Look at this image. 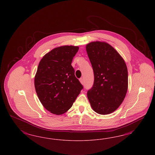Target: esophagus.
I'll return each instance as SVG.
<instances>
[{"label":"esophagus","mask_w":155,"mask_h":155,"mask_svg":"<svg viewBox=\"0 0 155 155\" xmlns=\"http://www.w3.org/2000/svg\"><path fill=\"white\" fill-rule=\"evenodd\" d=\"M80 82L82 84H84V79L82 78H81L80 79Z\"/></svg>","instance_id":"obj_1"}]
</instances>
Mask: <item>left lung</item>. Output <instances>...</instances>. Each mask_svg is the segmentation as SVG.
Returning a JSON list of instances; mask_svg holds the SVG:
<instances>
[{
    "label": "left lung",
    "instance_id": "obj_1",
    "mask_svg": "<svg viewBox=\"0 0 155 155\" xmlns=\"http://www.w3.org/2000/svg\"><path fill=\"white\" fill-rule=\"evenodd\" d=\"M86 49L94 71V84L87 93L91 106L99 114L112 113L122 104L127 93L126 64L106 42H90Z\"/></svg>",
    "mask_w": 155,
    "mask_h": 155
}]
</instances>
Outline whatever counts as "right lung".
<instances>
[{
	"instance_id": "obj_1",
	"label": "right lung",
	"mask_w": 155,
	"mask_h": 155,
	"mask_svg": "<svg viewBox=\"0 0 155 155\" xmlns=\"http://www.w3.org/2000/svg\"><path fill=\"white\" fill-rule=\"evenodd\" d=\"M79 47H57L42 57L35 77V87L42 106L49 112L61 115L72 106L83 86L71 65Z\"/></svg>"
}]
</instances>
